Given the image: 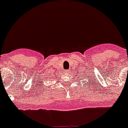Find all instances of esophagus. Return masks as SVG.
Segmentation results:
<instances>
[{
    "mask_svg": "<svg viewBox=\"0 0 128 128\" xmlns=\"http://www.w3.org/2000/svg\"><path fill=\"white\" fill-rule=\"evenodd\" d=\"M68 71H69V70H67V72H68Z\"/></svg>",
    "mask_w": 128,
    "mask_h": 128,
    "instance_id": "1",
    "label": "esophagus"
}]
</instances>
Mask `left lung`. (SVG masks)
I'll use <instances>...</instances> for the list:
<instances>
[{
	"instance_id": "obj_1",
	"label": "left lung",
	"mask_w": 128,
	"mask_h": 128,
	"mask_svg": "<svg viewBox=\"0 0 128 128\" xmlns=\"http://www.w3.org/2000/svg\"><path fill=\"white\" fill-rule=\"evenodd\" d=\"M82 76H81V77H85V76H86V75H88V72H84V73L82 74ZM88 77H90V76H88ZM90 80H91V79H90ZM89 81H90V80H89ZM92 81H93V80H92ZM88 84H89V83H88Z\"/></svg>"
}]
</instances>
